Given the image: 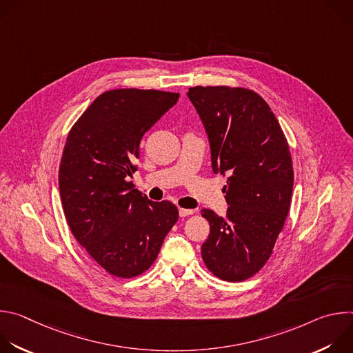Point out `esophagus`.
I'll return each instance as SVG.
<instances>
[{
	"mask_svg": "<svg viewBox=\"0 0 353 353\" xmlns=\"http://www.w3.org/2000/svg\"><path fill=\"white\" fill-rule=\"evenodd\" d=\"M192 214H194V210H185V208H180V210H179V215H180L181 218H185V216L192 215Z\"/></svg>",
	"mask_w": 353,
	"mask_h": 353,
	"instance_id": "esophagus-1",
	"label": "esophagus"
}]
</instances>
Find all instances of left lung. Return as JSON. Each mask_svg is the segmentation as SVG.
Segmentation results:
<instances>
[{"label": "left lung", "instance_id": "8db88e82", "mask_svg": "<svg viewBox=\"0 0 353 353\" xmlns=\"http://www.w3.org/2000/svg\"><path fill=\"white\" fill-rule=\"evenodd\" d=\"M187 96L207 130L212 170L229 174L226 215L201 211L210 222L201 254L215 276L241 282L265 265L289 214L293 165L288 139L254 90L194 86Z\"/></svg>", "mask_w": 353, "mask_h": 353}]
</instances>
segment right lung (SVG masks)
I'll list each match as a JSON object with an SVG mask.
<instances>
[{
	"mask_svg": "<svg viewBox=\"0 0 353 353\" xmlns=\"http://www.w3.org/2000/svg\"><path fill=\"white\" fill-rule=\"evenodd\" d=\"M179 93L113 89L97 96L70 130L59 170L68 226L86 253L117 278L143 274L179 219L170 201L152 203L128 177L143 134Z\"/></svg>",
	"mask_w": 353,
	"mask_h": 353,
	"instance_id": "add662e5",
	"label": "right lung"
}]
</instances>
